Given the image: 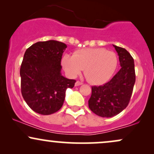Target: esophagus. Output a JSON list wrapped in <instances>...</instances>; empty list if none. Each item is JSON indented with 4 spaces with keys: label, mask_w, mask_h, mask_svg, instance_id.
<instances>
[{
    "label": "esophagus",
    "mask_w": 154,
    "mask_h": 154,
    "mask_svg": "<svg viewBox=\"0 0 154 154\" xmlns=\"http://www.w3.org/2000/svg\"><path fill=\"white\" fill-rule=\"evenodd\" d=\"M81 85H82V82H79V81H77V82H75V86H79Z\"/></svg>",
    "instance_id": "1"
}]
</instances>
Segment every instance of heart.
<instances>
[{
  "label": "heart",
  "instance_id": "obj_1",
  "mask_svg": "<svg viewBox=\"0 0 154 154\" xmlns=\"http://www.w3.org/2000/svg\"><path fill=\"white\" fill-rule=\"evenodd\" d=\"M61 63L70 77L79 75L84 69V75L88 82L98 85L111 78L117 67L118 59L113 51L89 48L76 51L73 56L64 55Z\"/></svg>",
  "mask_w": 154,
  "mask_h": 154
}]
</instances>
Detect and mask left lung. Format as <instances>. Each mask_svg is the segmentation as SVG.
Masks as SVG:
<instances>
[{
    "mask_svg": "<svg viewBox=\"0 0 154 154\" xmlns=\"http://www.w3.org/2000/svg\"><path fill=\"white\" fill-rule=\"evenodd\" d=\"M118 56L121 69L103 85L93 86L88 106L96 115L112 117L128 106L135 82L134 59L126 49L113 45Z\"/></svg>",
    "mask_w": 154,
    "mask_h": 154,
    "instance_id": "8db88e82",
    "label": "left lung"
}]
</instances>
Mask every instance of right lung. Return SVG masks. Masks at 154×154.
<instances>
[{"mask_svg":"<svg viewBox=\"0 0 154 154\" xmlns=\"http://www.w3.org/2000/svg\"><path fill=\"white\" fill-rule=\"evenodd\" d=\"M67 45L57 40L38 42L26 49L20 68L21 91L35 112L49 115L62 107L67 88L76 81L61 75V60Z\"/></svg>","mask_w":154,"mask_h":154,"instance_id":"add662e5","label":"right lung"}]
</instances>
